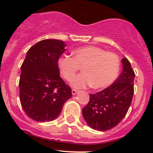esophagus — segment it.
Returning a JSON list of instances; mask_svg holds the SVG:
<instances>
[{"label": "esophagus", "instance_id": "1", "mask_svg": "<svg viewBox=\"0 0 153 153\" xmlns=\"http://www.w3.org/2000/svg\"><path fill=\"white\" fill-rule=\"evenodd\" d=\"M78 90H74V89H73L72 90V94L73 95H76V93H78Z\"/></svg>", "mask_w": 153, "mask_h": 153}]
</instances>
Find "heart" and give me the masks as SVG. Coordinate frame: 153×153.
I'll list each match as a JSON object with an SVG mask.
<instances>
[{"label": "heart", "mask_w": 153, "mask_h": 153, "mask_svg": "<svg viewBox=\"0 0 153 153\" xmlns=\"http://www.w3.org/2000/svg\"><path fill=\"white\" fill-rule=\"evenodd\" d=\"M58 68L66 80L71 81L79 66L83 73L72 81L75 88H93L102 90L114 83L119 75L120 63L117 54L106 52L96 46H84L74 51V57L61 56L57 61Z\"/></svg>", "instance_id": "1"}]
</instances>
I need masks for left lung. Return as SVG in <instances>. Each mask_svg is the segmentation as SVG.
I'll return each instance as SVG.
<instances>
[{
    "label": "left lung",
    "instance_id": "left-lung-1",
    "mask_svg": "<svg viewBox=\"0 0 153 153\" xmlns=\"http://www.w3.org/2000/svg\"><path fill=\"white\" fill-rule=\"evenodd\" d=\"M122 63L123 72L114 83L96 94H90L88 104L82 110L87 125L95 130H109L118 125L130 106L135 73L126 58H123Z\"/></svg>",
    "mask_w": 153,
    "mask_h": 153
}]
</instances>
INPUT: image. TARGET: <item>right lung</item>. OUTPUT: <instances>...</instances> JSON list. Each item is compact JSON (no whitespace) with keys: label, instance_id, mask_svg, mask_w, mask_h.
Returning a JSON list of instances; mask_svg holds the SVG:
<instances>
[{"label":"right lung","instance_id":"add662e5","mask_svg":"<svg viewBox=\"0 0 153 153\" xmlns=\"http://www.w3.org/2000/svg\"><path fill=\"white\" fill-rule=\"evenodd\" d=\"M62 40L47 39L27 53L21 65L19 87L24 111L36 122H49L61 113L72 97L71 88L60 76L57 61L67 50Z\"/></svg>","mask_w":153,"mask_h":153}]
</instances>
